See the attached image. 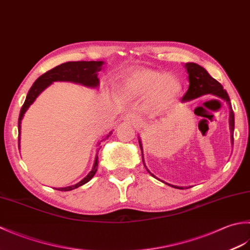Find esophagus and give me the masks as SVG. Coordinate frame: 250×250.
I'll return each instance as SVG.
<instances>
[{
    "label": "esophagus",
    "instance_id": "34e87169",
    "mask_svg": "<svg viewBox=\"0 0 250 250\" xmlns=\"http://www.w3.org/2000/svg\"><path fill=\"white\" fill-rule=\"evenodd\" d=\"M125 120L126 122H129V124H137L139 122V118H137V116L135 114H132L129 113L125 116Z\"/></svg>",
    "mask_w": 250,
    "mask_h": 250
}]
</instances>
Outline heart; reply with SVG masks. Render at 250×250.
Masks as SVG:
<instances>
[{"label": "heart", "instance_id": "1", "mask_svg": "<svg viewBox=\"0 0 250 250\" xmlns=\"http://www.w3.org/2000/svg\"><path fill=\"white\" fill-rule=\"evenodd\" d=\"M120 91L126 97H143L149 94L151 102L159 106L172 103L180 92L176 78L149 68H136L125 74L120 83Z\"/></svg>", "mask_w": 250, "mask_h": 250}]
</instances>
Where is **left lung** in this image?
<instances>
[{
    "mask_svg": "<svg viewBox=\"0 0 250 250\" xmlns=\"http://www.w3.org/2000/svg\"><path fill=\"white\" fill-rule=\"evenodd\" d=\"M186 70L188 72L189 75V88L187 90V92L183 97V102L185 101H190L193 100L196 98H200L202 95L204 94H213L216 95L222 100H225L226 102L229 105L230 108V117H229V125H230V132H231V142L233 144L234 142V139H233V133H234V113H233L232 106H231V102H230V98L228 95L226 90H224V87L221 86L220 83H218L216 81L215 78L211 77L207 71L205 70L204 67L200 66L196 63H186L185 64ZM140 143V147L142 150V159H143V163H144V167H146L147 172L149 173L151 176L155 177V175L149 172V169L147 168V167L145 166V161H144V157H143V147H142V143L141 141H139ZM164 183V182H163ZM171 187H174L176 189H184V187H177V186L174 185H169L167 183H164Z\"/></svg>",
    "mask_w": 250,
    "mask_h": 250,
    "instance_id": "obj_1",
    "label": "left lung"
}]
</instances>
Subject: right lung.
Wrapping results in <instances>:
<instances>
[{"mask_svg": "<svg viewBox=\"0 0 250 250\" xmlns=\"http://www.w3.org/2000/svg\"><path fill=\"white\" fill-rule=\"evenodd\" d=\"M104 64L103 61H72L62 63V64L58 65L54 68H51L50 71L46 72L43 75L40 76L34 82L33 86H32L29 90L28 94L24 103L21 107L19 119H18V131H19V137L18 142L20 141V128H21V120H22L25 111L28 110L30 105L33 104L36 98L44 91V90L50 86L54 82H72L75 83H81L83 86L90 87V88H97L100 83L98 78V73L102 70V65ZM111 131L106 135V139L110 136ZM98 157H95L94 164L91 171L89 172L86 177L82 179L81 182L77 183L76 185L68 186V187L64 188H58L57 190L60 191H70L74 190L81 186L88 183L91 179L94 174L98 171Z\"/></svg>", "mask_w": 250, "mask_h": 250, "instance_id": "obj_1", "label": "right lung"}]
</instances>
